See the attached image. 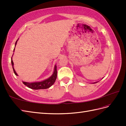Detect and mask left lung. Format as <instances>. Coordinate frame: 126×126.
<instances>
[{
    "mask_svg": "<svg viewBox=\"0 0 126 126\" xmlns=\"http://www.w3.org/2000/svg\"><path fill=\"white\" fill-rule=\"evenodd\" d=\"M102 79H103V78H102ZM97 82H94V83H93L94 84V83H97Z\"/></svg>",
    "mask_w": 126,
    "mask_h": 126,
    "instance_id": "obj_1",
    "label": "left lung"
}]
</instances>
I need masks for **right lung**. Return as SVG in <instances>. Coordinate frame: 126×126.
<instances>
[{
    "instance_id": "obj_1",
    "label": "right lung",
    "mask_w": 126,
    "mask_h": 126,
    "mask_svg": "<svg viewBox=\"0 0 126 126\" xmlns=\"http://www.w3.org/2000/svg\"><path fill=\"white\" fill-rule=\"evenodd\" d=\"M17 41H16V43H15V47H16V44H17ZM14 51H15V49H14ZM11 64H12V68H13V71H14L15 74L16 75L18 76V74L16 72L15 69H14V66H13L14 64H13V61H12V57L11 58ZM57 66H56V65H55V67H54V71H53L52 75L50 77H49V78H47V79H44L42 81H39V82H27L23 81V83L26 85V86H27L29 88H31V89H32L38 90V89H47V88H50L51 86H52V85L54 84V83L56 79V78H57Z\"/></svg>"
}]
</instances>
